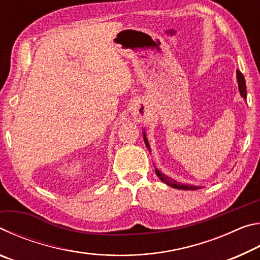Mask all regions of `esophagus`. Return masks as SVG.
Instances as JSON below:
<instances>
[{
  "instance_id": "34e87169",
  "label": "esophagus",
  "mask_w": 260,
  "mask_h": 260,
  "mask_svg": "<svg viewBox=\"0 0 260 260\" xmlns=\"http://www.w3.org/2000/svg\"><path fill=\"white\" fill-rule=\"evenodd\" d=\"M133 114H134L136 120L142 121V120L148 119L149 114H150V111H149L148 107L143 102H138L134 105Z\"/></svg>"
}]
</instances>
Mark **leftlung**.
Masks as SVG:
<instances>
[{"label": "left lung", "instance_id": "8db88e82", "mask_svg": "<svg viewBox=\"0 0 260 260\" xmlns=\"http://www.w3.org/2000/svg\"><path fill=\"white\" fill-rule=\"evenodd\" d=\"M236 77H237V82H239V90H240V94L242 98L244 100L246 99V86H245V79L243 77V74H242L239 70L236 71ZM143 138H144V142H146V146L148 147L149 150H150V147H149V143H148V140L146 138V132H143ZM156 174L158 175V178H159L162 182H165L166 184H169V186L173 187V188H177V189H183V190H196V189H200L201 187L199 186H191V184H182V183H179L177 181H174L171 178L167 177V175L162 174L160 171H158L157 169L155 170Z\"/></svg>", "mask_w": 260, "mask_h": 260}]
</instances>
